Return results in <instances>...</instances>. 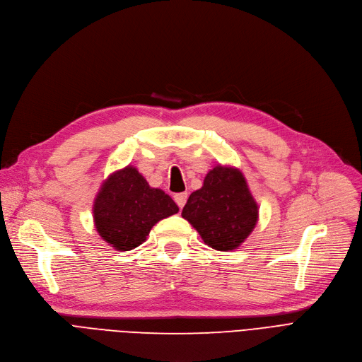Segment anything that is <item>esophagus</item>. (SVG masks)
<instances>
[{
  "instance_id": "esophagus-1",
  "label": "esophagus",
  "mask_w": 362,
  "mask_h": 362,
  "mask_svg": "<svg viewBox=\"0 0 362 362\" xmlns=\"http://www.w3.org/2000/svg\"><path fill=\"white\" fill-rule=\"evenodd\" d=\"M173 199H175L177 205L182 209V208H184V205H185V202H187V193H178V194L173 196Z\"/></svg>"
}]
</instances>
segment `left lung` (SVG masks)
<instances>
[{"label":"left lung","instance_id":"1","mask_svg":"<svg viewBox=\"0 0 362 362\" xmlns=\"http://www.w3.org/2000/svg\"><path fill=\"white\" fill-rule=\"evenodd\" d=\"M208 247L233 251L247 240L258 221V205L243 173L233 166L216 165L182 208Z\"/></svg>","mask_w":362,"mask_h":362}]
</instances>
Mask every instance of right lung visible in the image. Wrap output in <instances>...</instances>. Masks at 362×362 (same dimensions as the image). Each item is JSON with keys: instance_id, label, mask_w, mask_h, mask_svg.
I'll return each instance as SVG.
<instances>
[{"instance_id": "1", "label": "right lung", "mask_w": 362, "mask_h": 362, "mask_svg": "<svg viewBox=\"0 0 362 362\" xmlns=\"http://www.w3.org/2000/svg\"><path fill=\"white\" fill-rule=\"evenodd\" d=\"M180 208L160 189L148 185L135 166L112 172L93 202L99 236L117 251H131L146 242L154 224Z\"/></svg>"}]
</instances>
